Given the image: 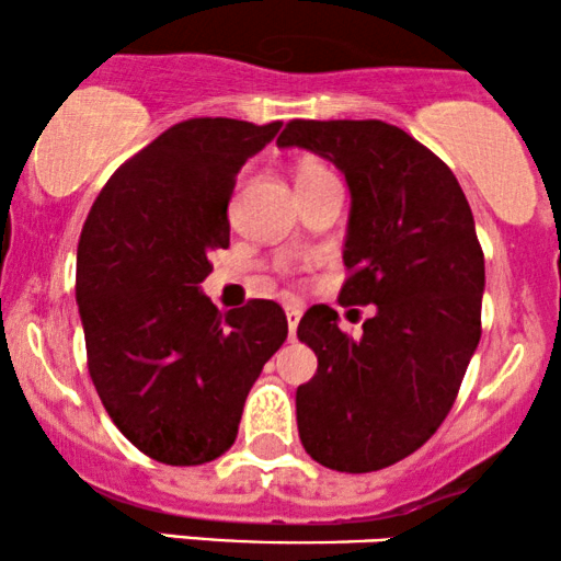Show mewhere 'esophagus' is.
I'll return each instance as SVG.
<instances>
[{
	"label": "esophagus",
	"instance_id": "1",
	"mask_svg": "<svg viewBox=\"0 0 561 561\" xmlns=\"http://www.w3.org/2000/svg\"><path fill=\"white\" fill-rule=\"evenodd\" d=\"M301 320V307L286 305V322H288V339H296V325Z\"/></svg>",
	"mask_w": 561,
	"mask_h": 561
}]
</instances>
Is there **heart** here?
<instances>
[{
    "label": "heart",
    "instance_id": "heart-1",
    "mask_svg": "<svg viewBox=\"0 0 561 561\" xmlns=\"http://www.w3.org/2000/svg\"><path fill=\"white\" fill-rule=\"evenodd\" d=\"M294 181H296V191H301L307 186H314V183L320 181H333V173L325 162L314 160V157H305V160L296 162Z\"/></svg>",
    "mask_w": 561,
    "mask_h": 561
}]
</instances>
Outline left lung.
I'll return each instance as SVG.
<instances>
[{"mask_svg":"<svg viewBox=\"0 0 561 561\" xmlns=\"http://www.w3.org/2000/svg\"><path fill=\"white\" fill-rule=\"evenodd\" d=\"M278 147L331 160L352 188L341 305H375L359 339L318 305L299 341L318 373L296 388L314 462L373 472L417 451L454 407L480 341L485 265L465 191L440 157L383 121H291Z\"/></svg>","mask_w":561,"mask_h":561,"instance_id":"left-lung-1","label":"left lung"}]
</instances>
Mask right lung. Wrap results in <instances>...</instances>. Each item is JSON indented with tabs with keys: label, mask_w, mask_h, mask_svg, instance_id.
I'll list each match as a JSON object with an SVG mask.
<instances>
[{
	"label": "right lung",
	"mask_w": 561,
	"mask_h": 561,
	"mask_svg": "<svg viewBox=\"0 0 561 561\" xmlns=\"http://www.w3.org/2000/svg\"><path fill=\"white\" fill-rule=\"evenodd\" d=\"M280 130L191 117L125 160L78 241L76 299L104 410L138 451L194 467L239 436L243 401L288 335L283 309L217 312L199 283L228 249L236 175Z\"/></svg>",
	"instance_id": "right-lung-1"
}]
</instances>
